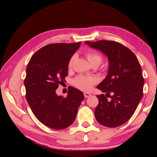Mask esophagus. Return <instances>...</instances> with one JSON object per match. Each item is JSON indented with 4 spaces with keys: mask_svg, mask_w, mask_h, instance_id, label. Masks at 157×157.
Wrapping results in <instances>:
<instances>
[{
    "mask_svg": "<svg viewBox=\"0 0 157 157\" xmlns=\"http://www.w3.org/2000/svg\"><path fill=\"white\" fill-rule=\"evenodd\" d=\"M84 98H88L90 96H91V94L90 93H88V92H84Z\"/></svg>",
    "mask_w": 157,
    "mask_h": 157,
    "instance_id": "34e87169",
    "label": "esophagus"
}]
</instances>
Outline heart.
Listing matches in <instances>:
<instances>
[{
	"instance_id": "heart-1",
	"label": "heart",
	"mask_w": 157,
	"mask_h": 157,
	"mask_svg": "<svg viewBox=\"0 0 157 157\" xmlns=\"http://www.w3.org/2000/svg\"><path fill=\"white\" fill-rule=\"evenodd\" d=\"M86 58L89 62L92 65H99L103 61V56L98 52H89L86 54ZM77 58V55L74 54L69 61L68 67L71 69L73 67L75 61ZM98 82L96 78L93 77H89L86 75H78L77 77L73 79V84L75 87L83 90V91H88L91 89L94 84Z\"/></svg>"
}]
</instances>
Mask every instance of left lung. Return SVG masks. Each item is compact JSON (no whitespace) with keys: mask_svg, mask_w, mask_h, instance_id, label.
I'll return each mask as SVG.
<instances>
[{"mask_svg":"<svg viewBox=\"0 0 157 157\" xmlns=\"http://www.w3.org/2000/svg\"><path fill=\"white\" fill-rule=\"evenodd\" d=\"M85 43L101 51L108 57L109 63L108 75L97 86L107 94L96 96L99 103L95 109V117L103 126H119L134 115L143 97L144 78L139 61L129 48L119 42L103 40ZM108 97L111 101L107 100Z\"/></svg>","mask_w":157,"mask_h":157,"instance_id":"1","label":"left lung"}]
</instances>
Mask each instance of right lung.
I'll return each mask as SVG.
<instances>
[{"instance_id": "1", "label": "right lung", "mask_w": 157, "mask_h": 157, "mask_svg": "<svg viewBox=\"0 0 157 157\" xmlns=\"http://www.w3.org/2000/svg\"><path fill=\"white\" fill-rule=\"evenodd\" d=\"M81 44L55 43L42 47L33 54L26 69V99L36 118L46 126L62 130L75 121L83 93L68 88L67 97L56 93L68 75V63Z\"/></svg>"}]
</instances>
